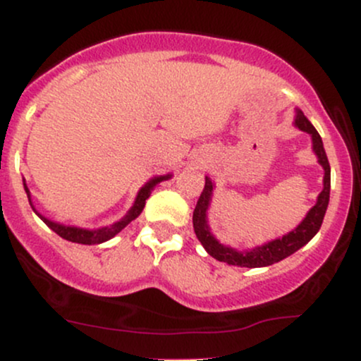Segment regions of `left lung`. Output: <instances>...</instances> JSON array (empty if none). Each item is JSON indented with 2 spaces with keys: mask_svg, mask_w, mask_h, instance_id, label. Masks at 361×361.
I'll use <instances>...</instances> for the list:
<instances>
[{
  "mask_svg": "<svg viewBox=\"0 0 361 361\" xmlns=\"http://www.w3.org/2000/svg\"><path fill=\"white\" fill-rule=\"evenodd\" d=\"M295 126L300 130L307 132L312 135V146L314 152L319 157V163L324 168V188H322L321 195L317 198V204L309 210L307 217L302 221L292 233L283 235L281 239H275V241L264 244V246L256 247L252 251H244L239 252L231 247L222 246L221 243L215 241V238L210 234L209 226H207V209H209L210 197H212V181L210 178H205V186L202 190L200 198H198L197 207L193 210V229L197 234L198 241L202 243V246L205 247V251L210 256L219 261H224L227 264H233V267H246V268H259V267H270L273 263H279L287 256L293 255L297 250H300L304 244H307L314 235L317 234V231L321 229L322 219L326 215L327 204H329V190H331V166L329 161H327L324 146H322V139L319 135V132L314 128L312 123L304 117V114L299 111L295 118Z\"/></svg>",
  "mask_w": 361,
  "mask_h": 361,
  "instance_id": "obj_1",
  "label": "left lung"
}]
</instances>
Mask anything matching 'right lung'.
Returning <instances> with one entry per match:
<instances>
[{"label":"right lung","instance_id":"obj_1","mask_svg":"<svg viewBox=\"0 0 361 361\" xmlns=\"http://www.w3.org/2000/svg\"><path fill=\"white\" fill-rule=\"evenodd\" d=\"M168 178H169V175L168 176H157V178H152L151 181H147V183L144 185L142 188H140L137 198H135L134 207H132V209L128 210V214L122 219V221L111 224V226H109V227H102V229H97V231L81 229V227L62 226V224H56V222L49 221V219H45L44 215H40V214H37V212L35 214L39 215V217L42 219V221L47 224L49 227H51L54 233L59 234L62 239H68V241L80 243V244H100V243L109 241V239L114 238L115 234H118L120 231H122L128 222H132V221H134V219H137L139 214L142 212L144 205H146V200L149 198V195H151L152 190H154V186L157 183H161V181H163V180H168ZM25 192H27L28 202H30V193H28L27 185H25ZM30 205H32V202H30ZM32 209H34V207H32Z\"/></svg>","mask_w":361,"mask_h":361}]
</instances>
